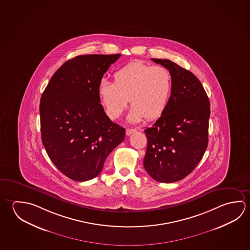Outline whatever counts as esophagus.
<instances>
[{"label": "esophagus", "mask_w": 250, "mask_h": 250, "mask_svg": "<svg viewBox=\"0 0 250 250\" xmlns=\"http://www.w3.org/2000/svg\"><path fill=\"white\" fill-rule=\"evenodd\" d=\"M135 131V129H133V128H127L126 131H125V133H126L127 136H129L132 134V133H134Z\"/></svg>", "instance_id": "esophagus-1"}]
</instances>
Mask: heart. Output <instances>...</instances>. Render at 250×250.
Returning a JSON list of instances; mask_svg holds the SVG:
<instances>
[{"instance_id":"obj_1","label":"heart","mask_w":250,"mask_h":250,"mask_svg":"<svg viewBox=\"0 0 250 250\" xmlns=\"http://www.w3.org/2000/svg\"><path fill=\"white\" fill-rule=\"evenodd\" d=\"M172 90L170 72L163 66H149L140 61L130 62L115 71L113 83L103 80L98 95L111 119H119L126 107H131L128 119H158L166 109Z\"/></svg>"}]
</instances>
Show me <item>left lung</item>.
<instances>
[{"label":"left lung","mask_w":250,"mask_h":250,"mask_svg":"<svg viewBox=\"0 0 250 250\" xmlns=\"http://www.w3.org/2000/svg\"><path fill=\"white\" fill-rule=\"evenodd\" d=\"M172 76V90L166 109L147 138L144 167L160 183H175L192 172L208 146L210 102L200 81L191 72L169 60L152 59Z\"/></svg>","instance_id":"left-lung-1"}]
</instances>
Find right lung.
<instances>
[{"mask_svg":"<svg viewBox=\"0 0 250 250\" xmlns=\"http://www.w3.org/2000/svg\"><path fill=\"white\" fill-rule=\"evenodd\" d=\"M120 56H76L54 73L42 94V142L58 169L74 181L97 177L125 140V128L109 119L98 95L103 76Z\"/></svg>","mask_w":250,"mask_h":250,"instance_id":"1","label":"right lung"}]
</instances>
